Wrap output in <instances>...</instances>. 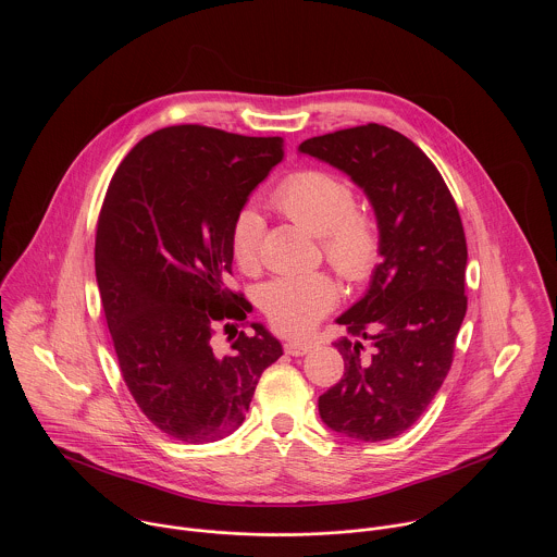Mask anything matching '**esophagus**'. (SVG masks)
I'll list each match as a JSON object with an SVG mask.
<instances>
[{
    "label": "esophagus",
    "mask_w": 557,
    "mask_h": 557,
    "mask_svg": "<svg viewBox=\"0 0 557 557\" xmlns=\"http://www.w3.org/2000/svg\"><path fill=\"white\" fill-rule=\"evenodd\" d=\"M285 351L289 356H305L311 351V343H300V341H289L285 343Z\"/></svg>",
    "instance_id": "1"
}]
</instances>
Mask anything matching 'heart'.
Returning a JSON list of instances; mask_svg holds the SVG:
<instances>
[{"label":"heart","instance_id":"b5f03b06","mask_svg":"<svg viewBox=\"0 0 557 557\" xmlns=\"http://www.w3.org/2000/svg\"><path fill=\"white\" fill-rule=\"evenodd\" d=\"M272 206L321 239L327 263L351 283L364 281L380 257V234L371 216L356 210L349 182L325 171L289 175L272 195ZM263 221L259 212L242 210L232 227V252L242 270L259 265ZM336 305V285L325 274H294L268 281L259 307L287 334H305Z\"/></svg>","mask_w":557,"mask_h":557}]
</instances>
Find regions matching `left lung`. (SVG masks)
I'll use <instances>...</instances> for the list:
<instances>
[{
    "mask_svg": "<svg viewBox=\"0 0 557 557\" xmlns=\"http://www.w3.org/2000/svg\"><path fill=\"white\" fill-rule=\"evenodd\" d=\"M300 154L349 175L367 195L380 257L367 294L336 323L343 380L319 397L332 431L382 442L407 431L442 388L468 311V244L435 164L397 131L356 126L307 139Z\"/></svg>",
    "mask_w": 557,
    "mask_h": 557,
    "instance_id": "8db88e82",
    "label": "left lung"
}]
</instances>
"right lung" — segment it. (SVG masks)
<instances>
[{"label": "right lung", "mask_w": 557, "mask_h": 557, "mask_svg": "<svg viewBox=\"0 0 557 557\" xmlns=\"http://www.w3.org/2000/svg\"><path fill=\"white\" fill-rule=\"evenodd\" d=\"M281 137L169 126L117 166L96 230V281L124 382L173 440L208 444L244 422L261 373L283 356L250 305L230 292L232 227L283 160ZM219 324L235 330L225 355Z\"/></svg>", "instance_id": "right-lung-1"}]
</instances>
